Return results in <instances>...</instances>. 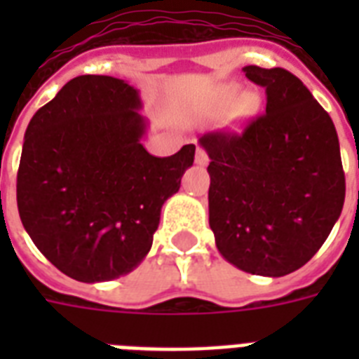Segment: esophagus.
I'll list each match as a JSON object with an SVG mask.
<instances>
[{"mask_svg":"<svg viewBox=\"0 0 359 359\" xmlns=\"http://www.w3.org/2000/svg\"><path fill=\"white\" fill-rule=\"evenodd\" d=\"M196 163H197V165H201V168H205V165H207V163H208V154L205 151H203L201 147H197Z\"/></svg>","mask_w":359,"mask_h":359,"instance_id":"obj_1","label":"esophagus"}]
</instances>
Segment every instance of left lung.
<instances>
[{
  "mask_svg": "<svg viewBox=\"0 0 359 359\" xmlns=\"http://www.w3.org/2000/svg\"><path fill=\"white\" fill-rule=\"evenodd\" d=\"M266 114L240 132L199 137L210 163L208 224L225 261L281 278L311 259L339 219L345 173L334 121L285 69L248 65Z\"/></svg>",
  "mask_w": 359,
  "mask_h": 359,
  "instance_id": "left-lung-1",
  "label": "left lung"
}]
</instances>
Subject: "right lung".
I'll return each instance as SVG.
<instances>
[{
  "mask_svg": "<svg viewBox=\"0 0 359 359\" xmlns=\"http://www.w3.org/2000/svg\"><path fill=\"white\" fill-rule=\"evenodd\" d=\"M140 91L114 76H78L27 124L16 201L33 244L81 283L111 281L151 251L163 203L196 145L149 154Z\"/></svg>",
  "mask_w": 359,
  "mask_h": 359,
  "instance_id": "right-lung-1",
  "label": "right lung"
}]
</instances>
